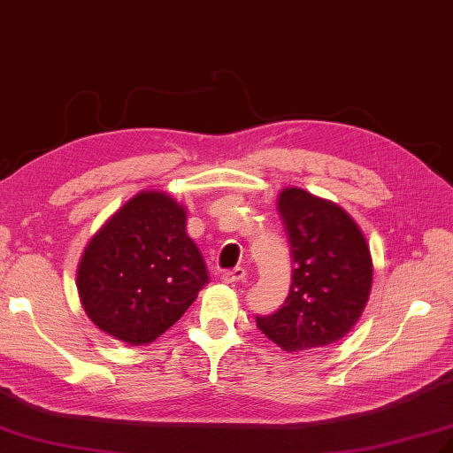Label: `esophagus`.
I'll list each match as a JSON object with an SVG mask.
<instances>
[{
	"label": "esophagus",
	"mask_w": 453,
	"mask_h": 453,
	"mask_svg": "<svg viewBox=\"0 0 453 453\" xmlns=\"http://www.w3.org/2000/svg\"><path fill=\"white\" fill-rule=\"evenodd\" d=\"M224 283L227 285H234V283H242L247 280V272L242 268H234V270H227L222 273V277H219Z\"/></svg>",
	"instance_id": "obj_1"
}]
</instances>
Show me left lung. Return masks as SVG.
<instances>
[{"mask_svg": "<svg viewBox=\"0 0 453 453\" xmlns=\"http://www.w3.org/2000/svg\"><path fill=\"white\" fill-rule=\"evenodd\" d=\"M293 254V283L283 306L257 318L258 329L285 352L341 341L369 300L373 260L362 229L333 201L300 188L277 196Z\"/></svg>", "mask_w": 453, "mask_h": 453, "instance_id": "1", "label": "left lung"}]
</instances>
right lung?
Segmentation results:
<instances>
[{
	"mask_svg": "<svg viewBox=\"0 0 453 453\" xmlns=\"http://www.w3.org/2000/svg\"><path fill=\"white\" fill-rule=\"evenodd\" d=\"M185 224L183 204L145 189L97 229L76 272L80 303L97 329L150 344L195 303L208 272Z\"/></svg>",
	"mask_w": 453,
	"mask_h": 453,
	"instance_id": "obj_1",
	"label": "right lung"
}]
</instances>
